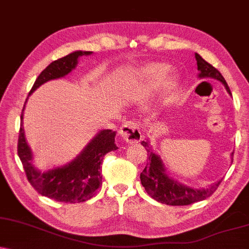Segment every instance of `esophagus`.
<instances>
[{
  "mask_svg": "<svg viewBox=\"0 0 249 249\" xmlns=\"http://www.w3.org/2000/svg\"><path fill=\"white\" fill-rule=\"evenodd\" d=\"M120 134L128 143H139L142 140L140 124L135 121H128L122 124Z\"/></svg>",
  "mask_w": 249,
  "mask_h": 249,
  "instance_id": "esophagus-1",
  "label": "esophagus"
}]
</instances>
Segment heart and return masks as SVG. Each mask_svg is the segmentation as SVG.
Here are the masks:
<instances>
[{"mask_svg": "<svg viewBox=\"0 0 249 249\" xmlns=\"http://www.w3.org/2000/svg\"><path fill=\"white\" fill-rule=\"evenodd\" d=\"M168 66L165 63H150L143 70V76L150 85H158L168 72Z\"/></svg>", "mask_w": 249, "mask_h": 249, "instance_id": "b5f03b06", "label": "heart"}]
</instances>
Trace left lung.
<instances>
[{
    "label": "left lung",
    "instance_id": "left-lung-1",
    "mask_svg": "<svg viewBox=\"0 0 249 249\" xmlns=\"http://www.w3.org/2000/svg\"><path fill=\"white\" fill-rule=\"evenodd\" d=\"M195 59L197 61L199 77L218 79L225 85L226 90L231 94L228 83L218 70L202 59L197 53H195ZM142 145L148 150V164L141 173V182L145 188L146 193L160 203L167 205H189L195 203V202L203 201V199L213 195L222 182V180H220L205 189H193L190 187L182 185V183L177 182L176 180L167 177L164 164L161 162L160 158L152 152L149 142L143 141ZM233 153L234 152H232V156Z\"/></svg>",
    "mask_w": 249,
    "mask_h": 249
}]
</instances>
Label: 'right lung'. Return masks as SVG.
<instances>
[{
    "label": "right lung",
    "instance_id": "right-lung-1",
    "mask_svg": "<svg viewBox=\"0 0 249 249\" xmlns=\"http://www.w3.org/2000/svg\"><path fill=\"white\" fill-rule=\"evenodd\" d=\"M90 54L91 52L77 51L59 60H55L47 68L42 70L36 79L30 93L51 79L68 75L76 67L79 56ZM20 119L23 120V114L20 115ZM116 149L118 146L115 144V131L110 129L101 130L75 160L69 162L66 166L41 173L36 170L31 161L32 153L24 136L23 124H20L17 144L18 156L31 186L39 194L64 203H81L93 197L103 180V176L100 173L103 159L106 153L114 151Z\"/></svg>",
    "mask_w": 249,
    "mask_h": 249
}]
</instances>
